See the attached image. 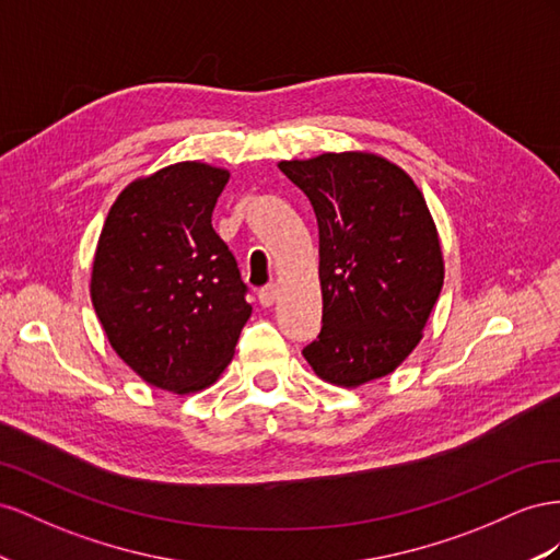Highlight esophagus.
<instances>
[{"label":"esophagus","instance_id":"1","mask_svg":"<svg viewBox=\"0 0 560 560\" xmlns=\"http://www.w3.org/2000/svg\"><path fill=\"white\" fill-rule=\"evenodd\" d=\"M277 298H279V285L277 283H269V285H265V289L258 291V300H260L262 307L275 305Z\"/></svg>","mask_w":560,"mask_h":560}]
</instances>
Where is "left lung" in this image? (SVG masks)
<instances>
[{
    "instance_id": "left-lung-1",
    "label": "left lung",
    "mask_w": 560,
    "mask_h": 560,
    "mask_svg": "<svg viewBox=\"0 0 560 560\" xmlns=\"http://www.w3.org/2000/svg\"><path fill=\"white\" fill-rule=\"evenodd\" d=\"M318 222L322 332L302 349L312 371L354 389L394 373L420 345L443 289V250L424 195L373 152L279 162Z\"/></svg>"
}]
</instances>
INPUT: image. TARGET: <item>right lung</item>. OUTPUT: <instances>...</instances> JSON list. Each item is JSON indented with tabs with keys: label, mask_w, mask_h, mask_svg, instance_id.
I'll return each mask as SVG.
<instances>
[{
	"label": "right lung",
	"mask_w": 560,
	"mask_h": 560,
	"mask_svg": "<svg viewBox=\"0 0 560 560\" xmlns=\"http://www.w3.org/2000/svg\"><path fill=\"white\" fill-rule=\"evenodd\" d=\"M230 171L178 162L121 189L91 269L117 357L152 387L195 394L228 369L253 307L211 215Z\"/></svg>",
	"instance_id": "add662e5"
}]
</instances>
